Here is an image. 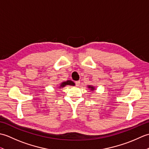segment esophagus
I'll list each match as a JSON object with an SVG mask.
<instances>
[{
  "label": "esophagus",
  "mask_w": 149,
  "mask_h": 149,
  "mask_svg": "<svg viewBox=\"0 0 149 149\" xmlns=\"http://www.w3.org/2000/svg\"><path fill=\"white\" fill-rule=\"evenodd\" d=\"M80 83H81V82L79 81H76V82H75V86H80Z\"/></svg>",
  "instance_id": "1"
}]
</instances>
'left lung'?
<instances>
[{
	"mask_svg": "<svg viewBox=\"0 0 149 149\" xmlns=\"http://www.w3.org/2000/svg\"><path fill=\"white\" fill-rule=\"evenodd\" d=\"M88 88H90V90H94V87H93V86H88Z\"/></svg>",
	"mask_w": 149,
	"mask_h": 149,
	"instance_id": "8db88e82",
	"label": "left lung"
}]
</instances>
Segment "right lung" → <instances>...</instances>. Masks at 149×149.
<instances>
[{
    "instance_id": "1",
    "label": "right lung",
    "mask_w": 149,
    "mask_h": 149,
    "mask_svg": "<svg viewBox=\"0 0 149 149\" xmlns=\"http://www.w3.org/2000/svg\"><path fill=\"white\" fill-rule=\"evenodd\" d=\"M66 85H71V86H74L75 85V83L73 82L72 81H66L65 82H63V83H61V84L60 85V87H64Z\"/></svg>"
}]
</instances>
